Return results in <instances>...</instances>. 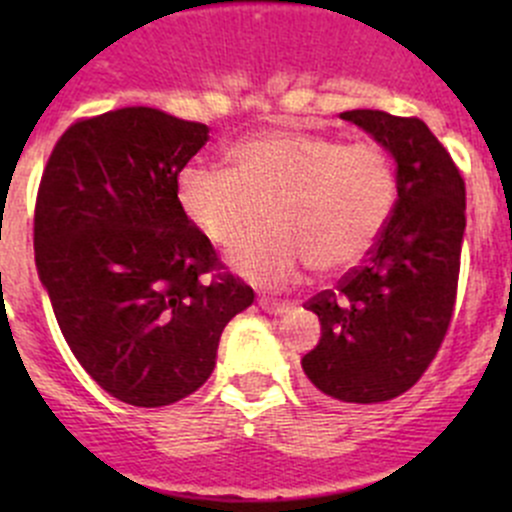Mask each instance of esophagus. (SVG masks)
I'll list each match as a JSON object with an SVG mask.
<instances>
[{"label":"esophagus","instance_id":"obj_1","mask_svg":"<svg viewBox=\"0 0 512 512\" xmlns=\"http://www.w3.org/2000/svg\"><path fill=\"white\" fill-rule=\"evenodd\" d=\"M257 304H260V307L265 309V312H270V314H285L289 309L287 302H280V299H270V297L257 299Z\"/></svg>","mask_w":512,"mask_h":512}]
</instances>
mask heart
<instances>
[{"instance_id": "heart-1", "label": "heart", "mask_w": 512, "mask_h": 512, "mask_svg": "<svg viewBox=\"0 0 512 512\" xmlns=\"http://www.w3.org/2000/svg\"><path fill=\"white\" fill-rule=\"evenodd\" d=\"M232 170L188 165L178 205L215 247L236 245L271 210L270 233L232 252V267L262 287H287L314 267L339 275L359 265L394 210L399 175L376 141L347 143L314 131L262 133L232 148Z\"/></svg>"}]
</instances>
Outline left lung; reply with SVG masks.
<instances>
[{"label":"left lung","instance_id":"1","mask_svg":"<svg viewBox=\"0 0 512 512\" xmlns=\"http://www.w3.org/2000/svg\"><path fill=\"white\" fill-rule=\"evenodd\" d=\"M396 160L399 200L364 265L307 302L322 324L307 379L342 404H381L428 369L453 317L466 183L421 118L344 111Z\"/></svg>","mask_w":512,"mask_h":512}]
</instances>
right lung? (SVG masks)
Here are the masks:
<instances>
[{
  "mask_svg": "<svg viewBox=\"0 0 512 512\" xmlns=\"http://www.w3.org/2000/svg\"><path fill=\"white\" fill-rule=\"evenodd\" d=\"M208 131L118 108L66 128L41 175L39 280L79 364L123 404L156 409L198 391L225 324L255 299L178 205L180 170Z\"/></svg>",
  "mask_w": 512,
  "mask_h": 512,
  "instance_id": "right-lung-1",
  "label": "right lung"
}]
</instances>
